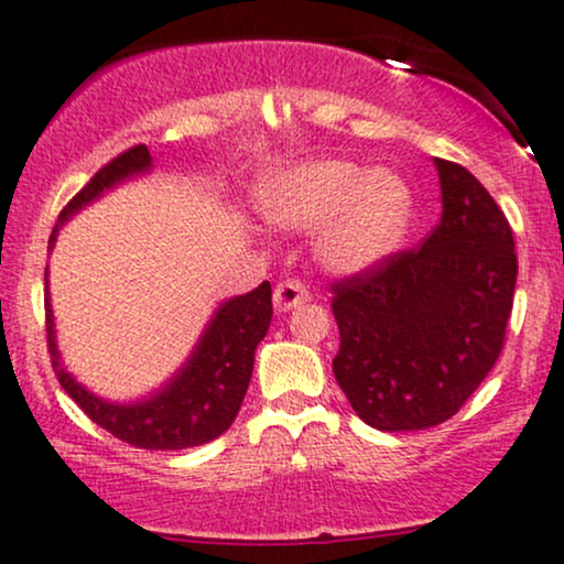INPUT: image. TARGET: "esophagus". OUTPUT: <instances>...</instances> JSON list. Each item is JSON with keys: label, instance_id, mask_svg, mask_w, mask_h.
<instances>
[{"label": "esophagus", "instance_id": "34e87169", "mask_svg": "<svg viewBox=\"0 0 564 564\" xmlns=\"http://www.w3.org/2000/svg\"><path fill=\"white\" fill-rule=\"evenodd\" d=\"M308 301V290L303 288L301 282H290L284 280L274 288V308L276 312H293V308H299L301 303Z\"/></svg>", "mask_w": 564, "mask_h": 564}]
</instances>
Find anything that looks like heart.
Wrapping results in <instances>:
<instances>
[{"label": "heart", "mask_w": 564, "mask_h": 564, "mask_svg": "<svg viewBox=\"0 0 564 564\" xmlns=\"http://www.w3.org/2000/svg\"><path fill=\"white\" fill-rule=\"evenodd\" d=\"M258 207L288 231H316L314 256L340 276L394 256L415 220V194L402 175L349 160H308L263 183Z\"/></svg>", "instance_id": "obj_1"}]
</instances>
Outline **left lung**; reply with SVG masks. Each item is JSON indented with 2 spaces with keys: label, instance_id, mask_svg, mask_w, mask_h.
Instances as JSON below:
<instances>
[{
  "label": "left lung",
  "instance_id": "obj_1",
  "mask_svg": "<svg viewBox=\"0 0 564 564\" xmlns=\"http://www.w3.org/2000/svg\"><path fill=\"white\" fill-rule=\"evenodd\" d=\"M442 218L419 250L335 284V381L378 432L458 413L503 349L517 256L509 220L460 164L434 160Z\"/></svg>",
  "mask_w": 564,
  "mask_h": 564
}]
</instances>
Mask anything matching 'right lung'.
I'll use <instances>...</instances> for the list:
<instances>
[{
    "label": "right lung",
    "mask_w": 564,
    "mask_h": 564,
    "mask_svg": "<svg viewBox=\"0 0 564 564\" xmlns=\"http://www.w3.org/2000/svg\"><path fill=\"white\" fill-rule=\"evenodd\" d=\"M151 170H154V162H151L145 145H135L106 164L77 197L63 207L47 250L53 252L61 226L66 220H72L79 210H85L87 205L98 202L122 183L143 178ZM44 288H47V295H44L47 349L55 376L66 394L117 440L128 442L132 447H143V451H186V447L213 442L237 419L245 394H248L256 349L271 325L269 282L258 284L248 295H234V299L218 303L186 362L154 391L124 402L95 394L74 378V372L66 370L58 349V335H55L47 271H44Z\"/></svg>",
    "instance_id": "right-lung-1"
}]
</instances>
